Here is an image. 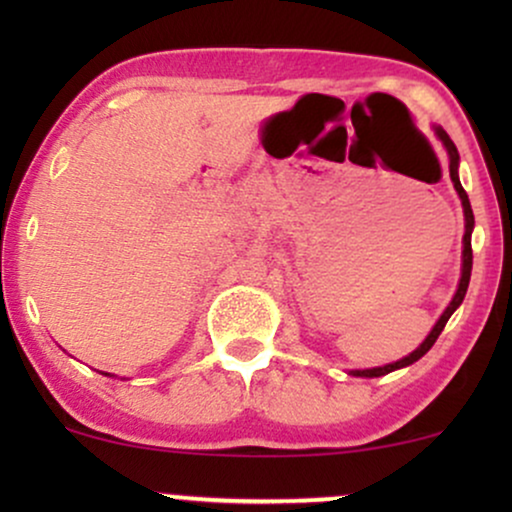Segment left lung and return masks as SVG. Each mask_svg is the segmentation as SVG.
Here are the masks:
<instances>
[{
  "mask_svg": "<svg viewBox=\"0 0 512 512\" xmlns=\"http://www.w3.org/2000/svg\"><path fill=\"white\" fill-rule=\"evenodd\" d=\"M436 134H438L440 142L445 144V149H448V156H450V178H452V182H455V190H457V195H460V199H462V209H464V238H462L464 248H462V279H460V286H457L455 298H452L448 308H445V313L440 315V320L436 322V327H433L431 334H428V337H426V342L421 344L419 349L411 351V354L404 356L402 361L387 363V366H383V368L354 370V375H361V378H380V375H387V373H392V370L411 366V363H414V361H419V358L424 356L433 344H436V339L440 337V332H443V327L448 325L450 315L455 313L457 305L464 301V293H467L469 276H472V228H474V214H472V204H469L467 192H464L462 185H460V175H457V163H460V154H457V146L452 144V139L448 137V132H445V129L436 127Z\"/></svg>",
  "mask_w": 512,
  "mask_h": 512,
  "instance_id": "8db88e82",
  "label": "left lung"
}]
</instances>
